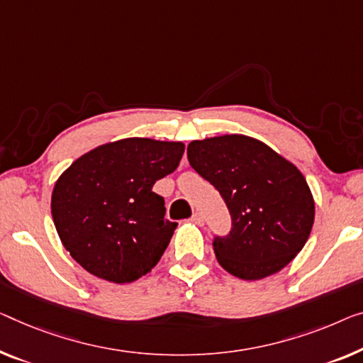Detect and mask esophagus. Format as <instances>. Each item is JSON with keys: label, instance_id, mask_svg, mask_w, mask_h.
Wrapping results in <instances>:
<instances>
[{"label": "esophagus", "instance_id": "obj_1", "mask_svg": "<svg viewBox=\"0 0 363 363\" xmlns=\"http://www.w3.org/2000/svg\"><path fill=\"white\" fill-rule=\"evenodd\" d=\"M191 220H192L194 223H196V225H199V226H202V225H203V216L200 215V213H194Z\"/></svg>", "mask_w": 363, "mask_h": 363}]
</instances>
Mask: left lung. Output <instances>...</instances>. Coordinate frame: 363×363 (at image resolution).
<instances>
[{
	"mask_svg": "<svg viewBox=\"0 0 363 363\" xmlns=\"http://www.w3.org/2000/svg\"><path fill=\"white\" fill-rule=\"evenodd\" d=\"M187 160L223 197L231 231L213 251L226 272L261 280L282 270L310 238L315 200L298 167L246 135L194 140Z\"/></svg>",
	"mask_w": 363,
	"mask_h": 363,
	"instance_id": "8db88e82",
	"label": "left lung"
}]
</instances>
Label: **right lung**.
Wrapping results in <instances>:
<instances>
[{
    "label": "right lung",
    "instance_id": "1",
    "mask_svg": "<svg viewBox=\"0 0 363 363\" xmlns=\"http://www.w3.org/2000/svg\"><path fill=\"white\" fill-rule=\"evenodd\" d=\"M182 155L181 142L123 138L79 156L52 192L53 223L69 256L113 284L148 274L177 226L164 218V199L153 186Z\"/></svg>",
    "mask_w": 363,
    "mask_h": 363
}]
</instances>
